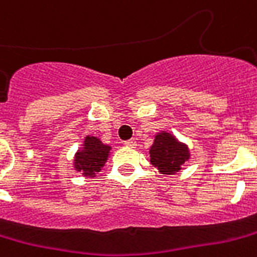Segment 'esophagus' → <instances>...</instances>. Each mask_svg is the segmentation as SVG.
<instances>
[{"mask_svg": "<svg viewBox=\"0 0 257 257\" xmlns=\"http://www.w3.org/2000/svg\"><path fill=\"white\" fill-rule=\"evenodd\" d=\"M124 144L126 147H129V148H135V147H136V140H133V139H131V140H126V142H125Z\"/></svg>", "mask_w": 257, "mask_h": 257, "instance_id": "34e87169", "label": "esophagus"}]
</instances>
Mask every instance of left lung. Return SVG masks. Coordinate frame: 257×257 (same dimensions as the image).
Listing matches in <instances>:
<instances>
[{"instance_id":"left-lung-1","label":"left lung","mask_w":257,"mask_h":257,"mask_svg":"<svg viewBox=\"0 0 257 257\" xmlns=\"http://www.w3.org/2000/svg\"><path fill=\"white\" fill-rule=\"evenodd\" d=\"M151 163L162 174H175L189 160V148L167 132L158 133L150 150Z\"/></svg>"}]
</instances>
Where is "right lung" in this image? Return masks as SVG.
I'll use <instances>...</instances> for the list:
<instances>
[{"mask_svg": "<svg viewBox=\"0 0 257 257\" xmlns=\"http://www.w3.org/2000/svg\"><path fill=\"white\" fill-rule=\"evenodd\" d=\"M110 147L105 146L99 139L87 136L85 139L83 150L75 155L74 166L76 171L85 176H94L103 167L109 155Z\"/></svg>", "mask_w": 257, "mask_h": 257, "instance_id": "obj_1", "label": "right lung"}]
</instances>
